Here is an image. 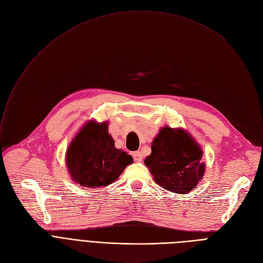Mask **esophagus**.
Returning <instances> with one entry per match:
<instances>
[{
  "instance_id": "34e87169",
  "label": "esophagus",
  "mask_w": 263,
  "mask_h": 263,
  "mask_svg": "<svg viewBox=\"0 0 263 263\" xmlns=\"http://www.w3.org/2000/svg\"><path fill=\"white\" fill-rule=\"evenodd\" d=\"M133 157H134V159H135L136 161H138V162L142 161V154H141V152H139V151L133 152Z\"/></svg>"
}]
</instances>
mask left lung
<instances>
[{"mask_svg":"<svg viewBox=\"0 0 263 263\" xmlns=\"http://www.w3.org/2000/svg\"><path fill=\"white\" fill-rule=\"evenodd\" d=\"M152 152L144 164L154 181L164 190L187 194L202 180L205 172L202 147L183 128L164 126L151 143Z\"/></svg>","mask_w":263,"mask_h":263,"instance_id":"obj_1","label":"left lung"}]
</instances>
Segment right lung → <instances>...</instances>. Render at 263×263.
Listing matches in <instances>:
<instances>
[{
  "label": "right lung",
  "instance_id": "1",
  "mask_svg": "<svg viewBox=\"0 0 263 263\" xmlns=\"http://www.w3.org/2000/svg\"><path fill=\"white\" fill-rule=\"evenodd\" d=\"M109 123L90 120L67 146L65 164L72 182L87 189L106 187L133 162L132 155L115 146Z\"/></svg>",
  "mask_w": 263,
  "mask_h": 263
}]
</instances>
